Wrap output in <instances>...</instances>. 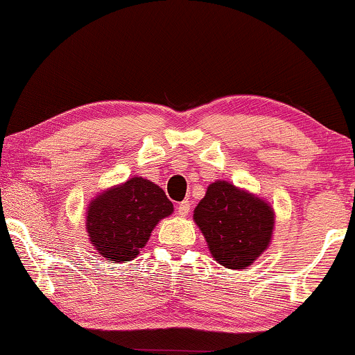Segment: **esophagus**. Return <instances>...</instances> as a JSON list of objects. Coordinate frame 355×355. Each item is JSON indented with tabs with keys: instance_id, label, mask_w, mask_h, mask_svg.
<instances>
[{
	"instance_id": "obj_1",
	"label": "esophagus",
	"mask_w": 355,
	"mask_h": 355,
	"mask_svg": "<svg viewBox=\"0 0 355 355\" xmlns=\"http://www.w3.org/2000/svg\"><path fill=\"white\" fill-rule=\"evenodd\" d=\"M177 210H178V215H180V216L189 215V211H190V202H189V200H185V202H182L180 205H178Z\"/></svg>"
}]
</instances>
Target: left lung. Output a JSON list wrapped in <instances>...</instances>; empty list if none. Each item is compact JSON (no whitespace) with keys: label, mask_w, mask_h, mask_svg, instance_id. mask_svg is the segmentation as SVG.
I'll use <instances>...</instances> for the list:
<instances>
[{"label":"left lung","mask_w":355,"mask_h":355,"mask_svg":"<svg viewBox=\"0 0 355 355\" xmlns=\"http://www.w3.org/2000/svg\"><path fill=\"white\" fill-rule=\"evenodd\" d=\"M215 261L246 270L270 246L275 211L264 200L233 183H211L193 211Z\"/></svg>","instance_id":"left-lung-1"}]
</instances>
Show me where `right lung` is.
<instances>
[{"label": "right lung", "mask_w": 355, "mask_h": 355, "mask_svg": "<svg viewBox=\"0 0 355 355\" xmlns=\"http://www.w3.org/2000/svg\"><path fill=\"white\" fill-rule=\"evenodd\" d=\"M173 205L159 185L142 177L102 191L91 200L85 228L89 241L107 261L134 259L152 230L172 215Z\"/></svg>", "instance_id": "obj_1"}]
</instances>
